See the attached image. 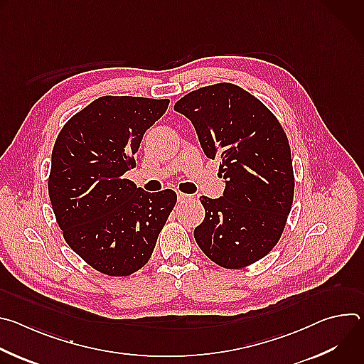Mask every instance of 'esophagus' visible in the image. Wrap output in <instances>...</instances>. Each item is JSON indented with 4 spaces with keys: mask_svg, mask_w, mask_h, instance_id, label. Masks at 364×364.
<instances>
[{
    "mask_svg": "<svg viewBox=\"0 0 364 364\" xmlns=\"http://www.w3.org/2000/svg\"><path fill=\"white\" fill-rule=\"evenodd\" d=\"M177 200H178V203H184V201L191 200V196H188V194H186V193H181V191H178V193H177Z\"/></svg>",
    "mask_w": 364,
    "mask_h": 364,
    "instance_id": "esophagus-1",
    "label": "esophagus"
}]
</instances>
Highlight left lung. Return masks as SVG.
<instances>
[{
	"label": "left lung",
	"mask_w": 364,
	"mask_h": 364,
	"mask_svg": "<svg viewBox=\"0 0 364 364\" xmlns=\"http://www.w3.org/2000/svg\"><path fill=\"white\" fill-rule=\"evenodd\" d=\"M174 109L196 128L209 159L220 154V198L200 197L205 215L194 229L203 253L242 269L278 243L294 200L291 146L277 117L245 89L222 82L184 95Z\"/></svg>",
	"instance_id": "8db88e82"
}]
</instances>
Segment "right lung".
Returning a JSON list of instances; mask_svg holds the SVG:
<instances>
[{
  "label": "right lung",
  "instance_id": "add662e5",
  "mask_svg": "<svg viewBox=\"0 0 364 364\" xmlns=\"http://www.w3.org/2000/svg\"><path fill=\"white\" fill-rule=\"evenodd\" d=\"M168 99L100 96L59 132L48 197L66 243L97 272L128 277L152 255L177 194H149L125 178L145 131Z\"/></svg>",
  "mask_w": 364,
  "mask_h": 364
}]
</instances>
